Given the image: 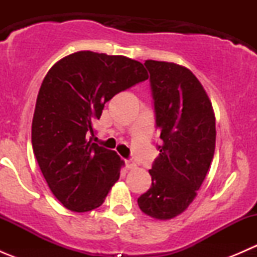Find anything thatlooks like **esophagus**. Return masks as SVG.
Here are the masks:
<instances>
[{
  "mask_svg": "<svg viewBox=\"0 0 257 257\" xmlns=\"http://www.w3.org/2000/svg\"><path fill=\"white\" fill-rule=\"evenodd\" d=\"M125 168H126V170H133V169H136L137 165L134 164L132 160H125Z\"/></svg>",
  "mask_w": 257,
  "mask_h": 257,
  "instance_id": "1",
  "label": "esophagus"
}]
</instances>
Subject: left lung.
Wrapping results in <instances>:
<instances>
[{
    "instance_id": "8db88e82",
    "label": "left lung",
    "mask_w": 257,
    "mask_h": 257,
    "mask_svg": "<svg viewBox=\"0 0 257 257\" xmlns=\"http://www.w3.org/2000/svg\"><path fill=\"white\" fill-rule=\"evenodd\" d=\"M144 64L163 144L149 170L152 186L138 205L148 216L169 220L189 208L208 174L216 139L215 113L190 69L152 59Z\"/></svg>"
}]
</instances>
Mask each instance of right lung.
Listing matches in <instances>:
<instances>
[{
  "mask_svg": "<svg viewBox=\"0 0 257 257\" xmlns=\"http://www.w3.org/2000/svg\"><path fill=\"white\" fill-rule=\"evenodd\" d=\"M148 79L138 61L79 51L52 66L37 95L32 147L53 195L76 212L99 208L118 181L123 160L88 141L93 121L116 93Z\"/></svg>",
  "mask_w": 257,
  "mask_h": 257,
  "instance_id": "right-lung-1",
  "label": "right lung"
}]
</instances>
